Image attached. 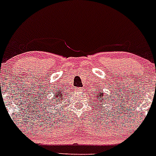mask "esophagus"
<instances>
[{"instance_id":"obj_1","label":"esophagus","mask_w":156,"mask_h":156,"mask_svg":"<svg viewBox=\"0 0 156 156\" xmlns=\"http://www.w3.org/2000/svg\"><path fill=\"white\" fill-rule=\"evenodd\" d=\"M83 87H79L78 89H77V90H78L79 92L83 91Z\"/></svg>"}]
</instances>
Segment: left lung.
<instances>
[{"label":"left lung","instance_id":"left-lung-1","mask_svg":"<svg viewBox=\"0 0 156 156\" xmlns=\"http://www.w3.org/2000/svg\"><path fill=\"white\" fill-rule=\"evenodd\" d=\"M100 91V90H99ZM94 97H95V100L97 99V101L98 100V99H100L101 100V102H103V101H105V100H103V96H105L104 95V93L103 92H98V91H96L94 93ZM105 100H107V98H105ZM96 103H97V101H96ZM100 103V102H99Z\"/></svg>","mask_w":156,"mask_h":156}]
</instances>
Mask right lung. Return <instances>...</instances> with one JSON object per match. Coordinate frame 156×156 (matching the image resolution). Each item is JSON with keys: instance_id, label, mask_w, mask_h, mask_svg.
Returning a JSON list of instances; mask_svg holds the SVG:
<instances>
[{"instance_id": "right-lung-1", "label": "right lung", "mask_w": 156, "mask_h": 156, "mask_svg": "<svg viewBox=\"0 0 156 156\" xmlns=\"http://www.w3.org/2000/svg\"><path fill=\"white\" fill-rule=\"evenodd\" d=\"M54 94H55V96H54L53 99L51 98V100H48V101H47V105H48V106H49V107H52V106H53V103H55V105H57L60 104V103L62 102V100L63 99V93L62 90L61 88H60V89H58L57 91L54 92ZM54 101H55V103L53 102Z\"/></svg>"}]
</instances>
